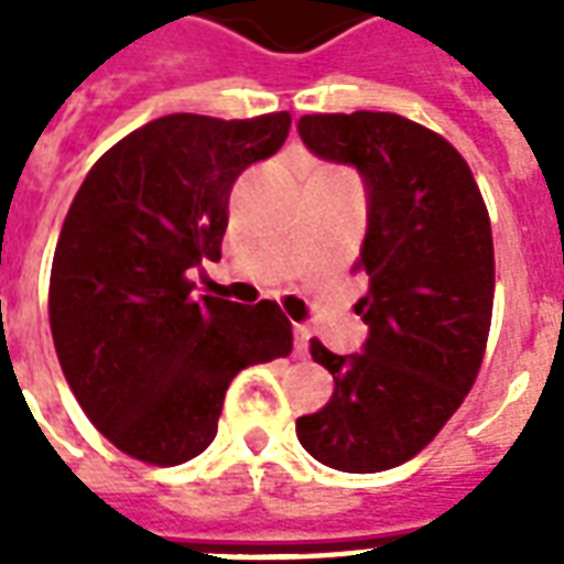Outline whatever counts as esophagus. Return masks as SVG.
<instances>
[{
    "label": "esophagus",
    "instance_id": "1",
    "mask_svg": "<svg viewBox=\"0 0 564 564\" xmlns=\"http://www.w3.org/2000/svg\"><path fill=\"white\" fill-rule=\"evenodd\" d=\"M307 338H311L307 326L295 323V326H293V347H295V354H299V356H307Z\"/></svg>",
    "mask_w": 564,
    "mask_h": 564
}]
</instances>
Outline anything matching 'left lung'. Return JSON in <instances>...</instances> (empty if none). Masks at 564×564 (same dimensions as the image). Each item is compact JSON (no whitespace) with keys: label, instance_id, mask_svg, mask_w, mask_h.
Segmentation results:
<instances>
[{"label":"left lung","instance_id":"8db88e82","mask_svg":"<svg viewBox=\"0 0 564 564\" xmlns=\"http://www.w3.org/2000/svg\"><path fill=\"white\" fill-rule=\"evenodd\" d=\"M299 135L366 184L368 293L356 314L368 338L347 356L311 341L335 392L295 435L329 468L387 471L441 432L480 371L496 293L489 214L459 150L408 117L307 115Z\"/></svg>","mask_w":564,"mask_h":564}]
</instances>
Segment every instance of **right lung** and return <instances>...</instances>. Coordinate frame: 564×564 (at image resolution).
Here are the masks:
<instances>
[{
  "label": "right lung",
  "mask_w": 564,
  "mask_h": 564,
  "mask_svg": "<svg viewBox=\"0 0 564 564\" xmlns=\"http://www.w3.org/2000/svg\"><path fill=\"white\" fill-rule=\"evenodd\" d=\"M286 135V111L160 117L117 141L68 208L47 299L56 359L90 423L132 459L198 456L235 375L293 350L274 302L196 299L186 278L220 259L235 177Z\"/></svg>",
  "instance_id": "add662e5"
}]
</instances>
